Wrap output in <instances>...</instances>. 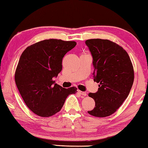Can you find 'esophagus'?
<instances>
[{
    "label": "esophagus",
    "instance_id": "34e87169",
    "mask_svg": "<svg viewBox=\"0 0 148 148\" xmlns=\"http://www.w3.org/2000/svg\"><path fill=\"white\" fill-rule=\"evenodd\" d=\"M78 93H79V94L83 95V96H86L87 95V93L86 92H84V91H79L78 90Z\"/></svg>",
    "mask_w": 148,
    "mask_h": 148
}]
</instances>
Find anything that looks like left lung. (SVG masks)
<instances>
[{
    "instance_id": "8db88e82",
    "label": "left lung",
    "mask_w": 148,
    "mask_h": 148,
    "mask_svg": "<svg viewBox=\"0 0 148 148\" xmlns=\"http://www.w3.org/2000/svg\"><path fill=\"white\" fill-rule=\"evenodd\" d=\"M86 44L93 57L94 81L99 84L97 92L88 94L95 105L88 112L97 117L110 116L121 106L132 88V62L125 49L108 39H88Z\"/></svg>"
}]
</instances>
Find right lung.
<instances>
[{
  "instance_id": "right-lung-1",
  "label": "right lung",
  "mask_w": 148,
  "mask_h": 148,
  "mask_svg": "<svg viewBox=\"0 0 148 148\" xmlns=\"http://www.w3.org/2000/svg\"><path fill=\"white\" fill-rule=\"evenodd\" d=\"M76 45L75 41L45 39L33 44L20 56L15 82L23 101L37 115L53 116L60 111L66 97L77 92L53 80L62 69V58Z\"/></svg>"
}]
</instances>
